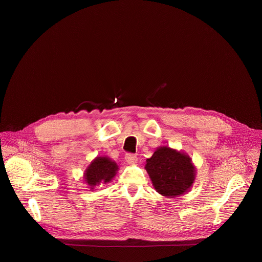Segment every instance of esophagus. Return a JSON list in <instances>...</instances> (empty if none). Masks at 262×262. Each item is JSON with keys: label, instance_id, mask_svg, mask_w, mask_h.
<instances>
[{"label": "esophagus", "instance_id": "obj_1", "mask_svg": "<svg viewBox=\"0 0 262 262\" xmlns=\"http://www.w3.org/2000/svg\"><path fill=\"white\" fill-rule=\"evenodd\" d=\"M125 162L128 164V165H135L137 162H138V158L135 156V155H126L125 156Z\"/></svg>", "mask_w": 262, "mask_h": 262}]
</instances>
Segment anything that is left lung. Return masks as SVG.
Returning <instances> with one entry per match:
<instances>
[{"label": "left lung", "instance_id": "1", "mask_svg": "<svg viewBox=\"0 0 262 262\" xmlns=\"http://www.w3.org/2000/svg\"><path fill=\"white\" fill-rule=\"evenodd\" d=\"M145 169L156 191L164 197L175 198L189 192L196 179V167L188 154L160 146L146 160Z\"/></svg>", "mask_w": 262, "mask_h": 262}]
</instances>
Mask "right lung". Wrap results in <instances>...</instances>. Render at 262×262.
Wrapping results in <instances>:
<instances>
[{
  "instance_id": "1",
  "label": "right lung",
  "mask_w": 262,
  "mask_h": 262,
  "mask_svg": "<svg viewBox=\"0 0 262 262\" xmlns=\"http://www.w3.org/2000/svg\"><path fill=\"white\" fill-rule=\"evenodd\" d=\"M119 170L118 165L107 157H96L86 168L84 173L85 182L90 190L102 183L113 180Z\"/></svg>"
}]
</instances>
